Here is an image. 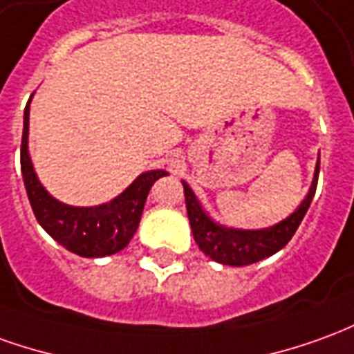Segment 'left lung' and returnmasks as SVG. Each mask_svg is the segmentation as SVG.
<instances>
[{
  "mask_svg": "<svg viewBox=\"0 0 354 354\" xmlns=\"http://www.w3.org/2000/svg\"><path fill=\"white\" fill-rule=\"evenodd\" d=\"M318 172H320V157L316 160L313 184L308 187V194L305 195L301 205L289 216L280 220L278 224L261 230L230 228V226L216 222L203 209L201 201L197 199V195L187 185V182L182 180L185 209H187V218L192 224L195 243L207 257H211L212 261L220 264H230V266H247V264L259 263L266 257L278 253L280 249L288 245L289 239L297 232L301 220L305 218L306 211L313 203V197H315Z\"/></svg>",
  "mask_w": 354,
  "mask_h": 354,
  "instance_id": "obj_1",
  "label": "left lung"
}]
</instances>
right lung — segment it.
<instances>
[{
    "mask_svg": "<svg viewBox=\"0 0 354 354\" xmlns=\"http://www.w3.org/2000/svg\"><path fill=\"white\" fill-rule=\"evenodd\" d=\"M32 100V97H30ZM30 101L24 109L21 143V170L32 211L39 226L71 253L97 259L122 251L140 226L143 205L151 185L167 176V170H147L136 178L115 199L93 207H74L59 201L41 185L28 151Z\"/></svg>",
    "mask_w": 354,
    "mask_h": 354,
    "instance_id": "1",
    "label": "right lung"
}]
</instances>
